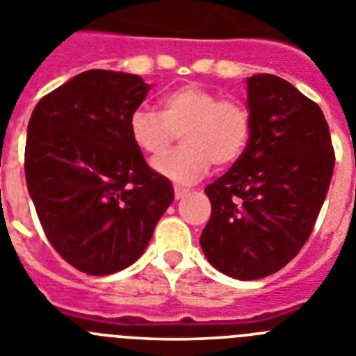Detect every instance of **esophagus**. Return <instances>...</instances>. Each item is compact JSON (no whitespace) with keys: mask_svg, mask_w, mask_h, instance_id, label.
Masks as SVG:
<instances>
[{"mask_svg":"<svg viewBox=\"0 0 356 356\" xmlns=\"http://www.w3.org/2000/svg\"><path fill=\"white\" fill-rule=\"evenodd\" d=\"M174 193H175V200H181V198H184L186 195L190 193V190H186V188H181V186H175Z\"/></svg>","mask_w":356,"mask_h":356,"instance_id":"34e87169","label":"esophagus"}]
</instances>
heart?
<instances>
[{
	"label": "heart",
	"instance_id": "b5f03b06",
	"mask_svg": "<svg viewBox=\"0 0 356 356\" xmlns=\"http://www.w3.org/2000/svg\"><path fill=\"white\" fill-rule=\"evenodd\" d=\"M252 129L248 108L236 99L188 83L159 99V113L136 108L129 117V136L136 149L156 159L182 136V147L158 159L154 168L179 184L207 174L211 163L225 166L243 154Z\"/></svg>",
	"mask_w": 356,
	"mask_h": 356
}]
</instances>
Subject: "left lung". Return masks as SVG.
<instances>
[{"label": "left lung", "instance_id": "1", "mask_svg": "<svg viewBox=\"0 0 356 356\" xmlns=\"http://www.w3.org/2000/svg\"><path fill=\"white\" fill-rule=\"evenodd\" d=\"M252 129L243 154L206 188L207 261L238 280L282 270L302 250L325 202L335 154L321 108L286 79H246Z\"/></svg>", "mask_w": 356, "mask_h": 356}]
</instances>
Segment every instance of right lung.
Returning <instances> with one entry per match:
<instances>
[{"label":"right lung","mask_w":356,"mask_h":356,"mask_svg":"<svg viewBox=\"0 0 356 356\" xmlns=\"http://www.w3.org/2000/svg\"><path fill=\"white\" fill-rule=\"evenodd\" d=\"M150 90L140 76L94 69L38 101L24 174L53 248L86 275L138 261L174 188L143 159L129 117Z\"/></svg>","instance_id":"right-lung-1"}]
</instances>
